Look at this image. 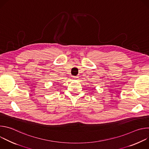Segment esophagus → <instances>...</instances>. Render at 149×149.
Here are the masks:
<instances>
[{"label":"esophagus","mask_w":149,"mask_h":149,"mask_svg":"<svg viewBox=\"0 0 149 149\" xmlns=\"http://www.w3.org/2000/svg\"><path fill=\"white\" fill-rule=\"evenodd\" d=\"M78 77H76V76H74V77H72V79H74V80H77V79H78Z\"/></svg>","instance_id":"obj_1"}]
</instances>
